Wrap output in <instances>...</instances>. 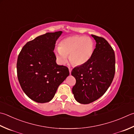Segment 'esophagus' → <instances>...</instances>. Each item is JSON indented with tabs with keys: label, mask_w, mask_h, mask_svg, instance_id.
<instances>
[{
	"label": "esophagus",
	"mask_w": 134,
	"mask_h": 134,
	"mask_svg": "<svg viewBox=\"0 0 134 134\" xmlns=\"http://www.w3.org/2000/svg\"><path fill=\"white\" fill-rule=\"evenodd\" d=\"M72 68H69V74H71V72H72Z\"/></svg>",
	"instance_id": "esophagus-1"
}]
</instances>
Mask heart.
<instances>
[{
  "label": "heart",
  "instance_id": "b5f03b06",
  "mask_svg": "<svg viewBox=\"0 0 134 134\" xmlns=\"http://www.w3.org/2000/svg\"><path fill=\"white\" fill-rule=\"evenodd\" d=\"M94 44L88 37L75 36L66 38L60 42V47L55 49V55L58 62L64 65L69 59L77 66L87 62L94 52Z\"/></svg>",
  "mask_w": 134,
  "mask_h": 134
}]
</instances>
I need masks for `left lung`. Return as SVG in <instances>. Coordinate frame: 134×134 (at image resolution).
<instances>
[{
  "instance_id": "1",
  "label": "left lung",
  "mask_w": 134,
  "mask_h": 134,
  "mask_svg": "<svg viewBox=\"0 0 134 134\" xmlns=\"http://www.w3.org/2000/svg\"><path fill=\"white\" fill-rule=\"evenodd\" d=\"M92 36L96 42L92 58L86 64L75 67L71 73L76 80L72 93L75 100L83 104L102 97L111 84L115 74L114 50L104 38Z\"/></svg>"
}]
</instances>
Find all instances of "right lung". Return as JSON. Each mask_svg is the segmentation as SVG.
Returning <instances> with one entry per match:
<instances>
[{"mask_svg":"<svg viewBox=\"0 0 134 134\" xmlns=\"http://www.w3.org/2000/svg\"><path fill=\"white\" fill-rule=\"evenodd\" d=\"M62 31L47 32L27 42L19 55L17 77L23 92L34 102L51 101L69 75L68 68L56 63L54 52Z\"/></svg>","mask_w":134,"mask_h":134,"instance_id":"obj_1","label":"right lung"}]
</instances>
